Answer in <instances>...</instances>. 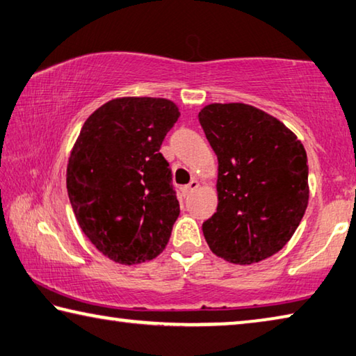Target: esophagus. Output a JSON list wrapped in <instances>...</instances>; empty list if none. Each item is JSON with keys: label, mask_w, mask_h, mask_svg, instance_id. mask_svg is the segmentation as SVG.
Wrapping results in <instances>:
<instances>
[{"label": "esophagus", "mask_w": 356, "mask_h": 356, "mask_svg": "<svg viewBox=\"0 0 356 356\" xmlns=\"http://www.w3.org/2000/svg\"><path fill=\"white\" fill-rule=\"evenodd\" d=\"M199 188V182L197 180H191V182L185 186V191L186 193H191V191H195V190H197Z\"/></svg>", "instance_id": "esophagus-1"}]
</instances>
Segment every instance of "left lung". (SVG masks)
<instances>
[{
	"instance_id": "left-lung-1",
	"label": "left lung",
	"mask_w": 356,
	"mask_h": 356,
	"mask_svg": "<svg viewBox=\"0 0 356 356\" xmlns=\"http://www.w3.org/2000/svg\"><path fill=\"white\" fill-rule=\"evenodd\" d=\"M199 122L218 157L216 213L202 224L213 254L252 264L283 249L305 215V147L254 106L209 104Z\"/></svg>"
}]
</instances>
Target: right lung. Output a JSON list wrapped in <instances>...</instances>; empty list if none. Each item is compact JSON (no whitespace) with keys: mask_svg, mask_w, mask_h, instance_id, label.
Listing matches in <instances>:
<instances>
[{"mask_svg":"<svg viewBox=\"0 0 356 356\" xmlns=\"http://www.w3.org/2000/svg\"><path fill=\"white\" fill-rule=\"evenodd\" d=\"M180 112L165 98H116L83 122L67 166L68 197L92 244L120 264L156 258L180 213L160 146Z\"/></svg>","mask_w":356,"mask_h":356,"instance_id":"add662e5","label":"right lung"}]
</instances>
